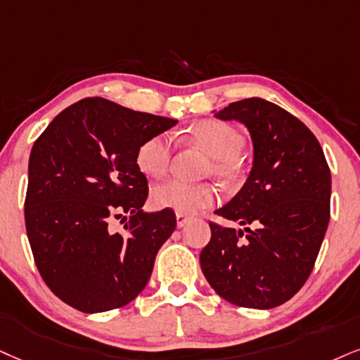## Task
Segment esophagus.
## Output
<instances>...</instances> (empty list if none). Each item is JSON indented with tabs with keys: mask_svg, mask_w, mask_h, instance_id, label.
Masks as SVG:
<instances>
[{
	"mask_svg": "<svg viewBox=\"0 0 360 360\" xmlns=\"http://www.w3.org/2000/svg\"><path fill=\"white\" fill-rule=\"evenodd\" d=\"M188 220H190V217L184 215V214H176V227L181 229V227H184L185 224H187Z\"/></svg>",
	"mask_w": 360,
	"mask_h": 360,
	"instance_id": "esophagus-1",
	"label": "esophagus"
}]
</instances>
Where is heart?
I'll list each match as a JSON object with an SVG mask.
<instances>
[{
	"label": "heart",
	"mask_w": 360,
	"mask_h": 360,
	"mask_svg": "<svg viewBox=\"0 0 360 360\" xmlns=\"http://www.w3.org/2000/svg\"><path fill=\"white\" fill-rule=\"evenodd\" d=\"M190 139L198 148L214 158L212 172L225 180L237 179L240 173L238 153L243 148L242 135L233 127L217 120H203L190 130ZM172 158V139L165 133L146 139L136 150V167L150 179H162ZM219 200V192L210 184H187L168 180L152 192V203L160 210L192 215L205 210Z\"/></svg>",
	"instance_id": "b5f03b06"
}]
</instances>
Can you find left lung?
Listing matches in <instances>:
<instances>
[{"mask_svg":"<svg viewBox=\"0 0 360 360\" xmlns=\"http://www.w3.org/2000/svg\"><path fill=\"white\" fill-rule=\"evenodd\" d=\"M214 117L247 128L254 162L238 193L215 210L245 229L210 224L202 272L227 302L274 309L300 290L316 264L330 219L329 165L314 133L267 100L235 101Z\"/></svg>","mask_w":360,"mask_h":360,"instance_id":"8db88e82","label":"left lung"}]
</instances>
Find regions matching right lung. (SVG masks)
<instances>
[{
  "instance_id": "right-lung-1",
  "label": "right lung",
  "mask_w": 360,
  "mask_h": 360,
  "mask_svg": "<svg viewBox=\"0 0 360 360\" xmlns=\"http://www.w3.org/2000/svg\"><path fill=\"white\" fill-rule=\"evenodd\" d=\"M179 120L93 96L63 110L31 148L26 233L56 297L85 314L130 304L176 227L175 212H143L148 181L136 167L146 139ZM129 217L126 232L109 221Z\"/></svg>"
}]
</instances>
